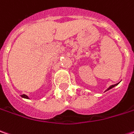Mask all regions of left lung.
<instances>
[{
    "label": "left lung",
    "mask_w": 134,
    "mask_h": 134,
    "mask_svg": "<svg viewBox=\"0 0 134 134\" xmlns=\"http://www.w3.org/2000/svg\"><path fill=\"white\" fill-rule=\"evenodd\" d=\"M119 83H120V82H119V83H117V84H116V85H110V87H109L108 88V89H107V90H106V91H108V90H110V89H112V88H113V87H115V86L118 85H119Z\"/></svg>",
    "instance_id": "obj_1"
}]
</instances>
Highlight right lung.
Segmentation results:
<instances>
[{
	"label": "right lung",
	"mask_w": 134,
	"mask_h": 134,
	"mask_svg": "<svg viewBox=\"0 0 134 134\" xmlns=\"http://www.w3.org/2000/svg\"><path fill=\"white\" fill-rule=\"evenodd\" d=\"M21 97H22V98H24V99H29V97H28V96H27L25 94L21 95Z\"/></svg>",
	"instance_id": "1"
}]
</instances>
